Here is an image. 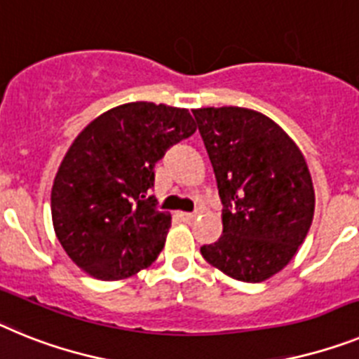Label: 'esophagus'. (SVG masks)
<instances>
[{
  "label": "esophagus",
  "instance_id": "esophagus-1",
  "mask_svg": "<svg viewBox=\"0 0 359 359\" xmlns=\"http://www.w3.org/2000/svg\"><path fill=\"white\" fill-rule=\"evenodd\" d=\"M179 217H180V220H184V222H193V220H195V218H197V215L195 213H179Z\"/></svg>",
  "mask_w": 359,
  "mask_h": 359
}]
</instances>
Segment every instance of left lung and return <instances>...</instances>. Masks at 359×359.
I'll use <instances>...</instances> for the list:
<instances>
[{
  "instance_id": "1",
  "label": "left lung",
  "mask_w": 359,
  "mask_h": 359,
  "mask_svg": "<svg viewBox=\"0 0 359 359\" xmlns=\"http://www.w3.org/2000/svg\"><path fill=\"white\" fill-rule=\"evenodd\" d=\"M222 201V236L202 245L211 266L264 282L287 266L314 215L309 168L276 123L248 108L193 110Z\"/></svg>"
}]
</instances>
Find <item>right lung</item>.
Returning <instances> with one entry per match:
<instances>
[{
    "label": "right lung",
    "instance_id": "obj_1",
    "mask_svg": "<svg viewBox=\"0 0 359 359\" xmlns=\"http://www.w3.org/2000/svg\"><path fill=\"white\" fill-rule=\"evenodd\" d=\"M195 130L184 108L130 102L77 135L55 175L52 220L68 257L90 276L128 278L158 257L171 217L149 195L154 168Z\"/></svg>",
    "mask_w": 359,
    "mask_h": 359
}]
</instances>
